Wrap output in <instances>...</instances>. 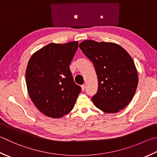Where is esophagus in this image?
I'll return each instance as SVG.
<instances>
[{
    "instance_id": "34e87169",
    "label": "esophagus",
    "mask_w": 157,
    "mask_h": 157,
    "mask_svg": "<svg viewBox=\"0 0 157 157\" xmlns=\"http://www.w3.org/2000/svg\"><path fill=\"white\" fill-rule=\"evenodd\" d=\"M82 91H84L85 90V89H86V85L85 84H83V85H82Z\"/></svg>"
}]
</instances>
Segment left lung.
Instances as JSON below:
<instances>
[{
    "instance_id": "8db88e82",
    "label": "left lung",
    "mask_w": 157,
    "mask_h": 157,
    "mask_svg": "<svg viewBox=\"0 0 157 157\" xmlns=\"http://www.w3.org/2000/svg\"><path fill=\"white\" fill-rule=\"evenodd\" d=\"M96 71L98 91L92 97L97 108L106 113L123 109L133 99L138 75L133 59L116 44L86 40L79 45Z\"/></svg>"
}]
</instances>
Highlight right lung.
I'll list each match as a JSON object with an SVG mask.
<instances>
[{
	"label": "right lung",
	"instance_id": "1",
	"mask_svg": "<svg viewBox=\"0 0 157 157\" xmlns=\"http://www.w3.org/2000/svg\"><path fill=\"white\" fill-rule=\"evenodd\" d=\"M78 42L50 44L33 54L26 70L29 94L40 112L60 118L73 109L82 88L73 80L69 64Z\"/></svg>",
	"mask_w": 157,
	"mask_h": 157
}]
</instances>
